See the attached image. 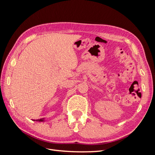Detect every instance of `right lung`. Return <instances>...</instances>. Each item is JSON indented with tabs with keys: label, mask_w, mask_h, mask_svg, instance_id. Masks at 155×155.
Wrapping results in <instances>:
<instances>
[{
	"label": "right lung",
	"mask_w": 155,
	"mask_h": 155,
	"mask_svg": "<svg viewBox=\"0 0 155 155\" xmlns=\"http://www.w3.org/2000/svg\"><path fill=\"white\" fill-rule=\"evenodd\" d=\"M34 121H44V118H43V119H39V120H34Z\"/></svg>",
	"instance_id": "right-lung-1"
}]
</instances>
